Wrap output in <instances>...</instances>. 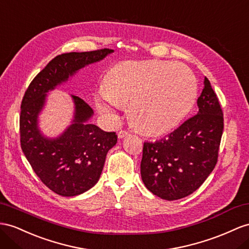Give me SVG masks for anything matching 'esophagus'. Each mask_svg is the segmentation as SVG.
Here are the masks:
<instances>
[{"label":"esophagus","instance_id":"esophagus-1","mask_svg":"<svg viewBox=\"0 0 249 249\" xmlns=\"http://www.w3.org/2000/svg\"><path fill=\"white\" fill-rule=\"evenodd\" d=\"M127 136H129V132H128V131L121 130V131H119V133H118V138H119V139H123V138H125V137H127Z\"/></svg>","mask_w":249,"mask_h":249}]
</instances>
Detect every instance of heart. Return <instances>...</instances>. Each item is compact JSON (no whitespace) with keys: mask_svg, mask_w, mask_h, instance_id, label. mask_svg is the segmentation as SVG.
<instances>
[{"mask_svg":"<svg viewBox=\"0 0 249 249\" xmlns=\"http://www.w3.org/2000/svg\"><path fill=\"white\" fill-rule=\"evenodd\" d=\"M196 81L190 69L167 61H124L108 71L95 108L114 121V108H127L132 126L148 136L175 129L193 108Z\"/></svg>","mask_w":249,"mask_h":249,"instance_id":"1","label":"heart"}]
</instances>
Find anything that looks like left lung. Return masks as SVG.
<instances>
[{
	"label": "left lung",
	"mask_w": 249,
	"mask_h": 249,
	"mask_svg": "<svg viewBox=\"0 0 249 249\" xmlns=\"http://www.w3.org/2000/svg\"><path fill=\"white\" fill-rule=\"evenodd\" d=\"M199 111L167 137L145 142L141 161L144 185L163 200H179L204 183L218 160L223 112L208 79L197 98Z\"/></svg>",
	"instance_id": "left-lung-1"
}]
</instances>
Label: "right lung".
<instances>
[{"mask_svg": "<svg viewBox=\"0 0 249 249\" xmlns=\"http://www.w3.org/2000/svg\"><path fill=\"white\" fill-rule=\"evenodd\" d=\"M112 49L69 53L55 56L30 83L22 101L21 147L36 176L53 193L74 196L92 188L104 167L107 152L117 144L116 132H107L89 123L93 110L76 95L71 122L59 136L47 137L40 128V114L49 91L90 64L100 62Z\"/></svg>", "mask_w": 249, "mask_h": 249, "instance_id": "obj_1", "label": "right lung"}]
</instances>
